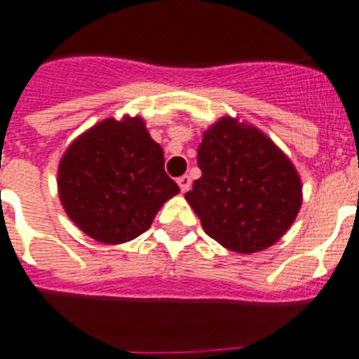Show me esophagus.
I'll use <instances>...</instances> for the list:
<instances>
[{
  "mask_svg": "<svg viewBox=\"0 0 359 359\" xmlns=\"http://www.w3.org/2000/svg\"><path fill=\"white\" fill-rule=\"evenodd\" d=\"M177 182H179L180 191H182V193H186L189 188H191V177H189V175L179 177V179H177Z\"/></svg>",
  "mask_w": 359,
  "mask_h": 359,
  "instance_id": "obj_1",
  "label": "esophagus"
}]
</instances>
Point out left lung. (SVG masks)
<instances>
[{
    "label": "left lung",
    "mask_w": 359,
    "mask_h": 359,
    "mask_svg": "<svg viewBox=\"0 0 359 359\" xmlns=\"http://www.w3.org/2000/svg\"><path fill=\"white\" fill-rule=\"evenodd\" d=\"M202 177L186 201L205 235L235 253H258L278 242L302 205V180L266 133L222 117L202 135Z\"/></svg>",
    "instance_id": "1"
}]
</instances>
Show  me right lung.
<instances>
[{
  "instance_id": "add662e5",
  "label": "right lung",
  "mask_w": 359,
  "mask_h": 359,
  "mask_svg": "<svg viewBox=\"0 0 359 359\" xmlns=\"http://www.w3.org/2000/svg\"><path fill=\"white\" fill-rule=\"evenodd\" d=\"M70 220L101 244L137 238L162 204L180 191L141 117L101 121L68 146L57 170Z\"/></svg>"
}]
</instances>
